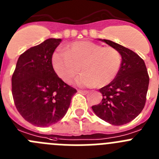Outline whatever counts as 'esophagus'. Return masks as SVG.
<instances>
[{"label": "esophagus", "mask_w": 159, "mask_h": 159, "mask_svg": "<svg viewBox=\"0 0 159 159\" xmlns=\"http://www.w3.org/2000/svg\"><path fill=\"white\" fill-rule=\"evenodd\" d=\"M78 92L80 93V94H88V91H82V90H79Z\"/></svg>", "instance_id": "obj_1"}]
</instances>
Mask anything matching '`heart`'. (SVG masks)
Here are the masks:
<instances>
[{
  "mask_svg": "<svg viewBox=\"0 0 159 159\" xmlns=\"http://www.w3.org/2000/svg\"><path fill=\"white\" fill-rule=\"evenodd\" d=\"M121 65V55L115 48L80 41L68 45L66 52L55 51L52 65L55 73L62 81L69 84L81 71L75 80L80 87H102L114 80Z\"/></svg>",
  "mask_w": 159,
  "mask_h": 159,
  "instance_id": "obj_1",
  "label": "heart"
}]
</instances>
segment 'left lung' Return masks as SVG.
Segmentation results:
<instances>
[{"label":"left lung","instance_id":"8db88e82","mask_svg":"<svg viewBox=\"0 0 159 159\" xmlns=\"http://www.w3.org/2000/svg\"><path fill=\"white\" fill-rule=\"evenodd\" d=\"M121 55V65L115 79L99 90L102 100L92 110L99 118L113 125L132 121L143 109L149 75L143 60L133 51L107 39H100Z\"/></svg>","mask_w":159,"mask_h":159}]
</instances>
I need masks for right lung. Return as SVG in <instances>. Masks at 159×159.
Returning a JSON list of instances; mask_svg holds the SVG:
<instances>
[{"label": "right lung", "mask_w": 159, "mask_h": 159, "mask_svg": "<svg viewBox=\"0 0 159 159\" xmlns=\"http://www.w3.org/2000/svg\"><path fill=\"white\" fill-rule=\"evenodd\" d=\"M61 42V39L51 38L25 51L11 77L17 110L37 127H47L61 120L76 93L57 76L52 65V56Z\"/></svg>", "instance_id": "obj_1"}]
</instances>
